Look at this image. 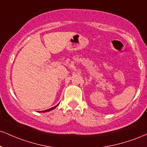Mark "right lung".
<instances>
[{
    "label": "right lung",
    "mask_w": 147,
    "mask_h": 147,
    "mask_svg": "<svg viewBox=\"0 0 147 147\" xmlns=\"http://www.w3.org/2000/svg\"><path fill=\"white\" fill-rule=\"evenodd\" d=\"M58 105H59V104H58ZM58 105H57L56 106H55V107H51V108H50V109H47V110H44V111H42V112H49V111H51V110H52V109H53L54 108H55V107H56Z\"/></svg>",
    "instance_id": "obj_1"
}]
</instances>
